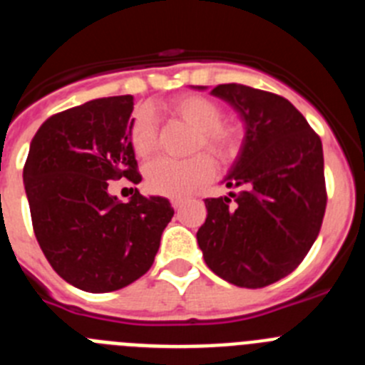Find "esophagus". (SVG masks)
<instances>
[{
    "label": "esophagus",
    "instance_id": "esophagus-1",
    "mask_svg": "<svg viewBox=\"0 0 365 365\" xmlns=\"http://www.w3.org/2000/svg\"><path fill=\"white\" fill-rule=\"evenodd\" d=\"M172 206L175 210H179L180 206H182V199H172Z\"/></svg>",
    "mask_w": 365,
    "mask_h": 365
}]
</instances>
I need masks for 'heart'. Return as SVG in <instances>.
<instances>
[{
    "label": "heart",
    "mask_w": 365,
    "mask_h": 365,
    "mask_svg": "<svg viewBox=\"0 0 365 365\" xmlns=\"http://www.w3.org/2000/svg\"><path fill=\"white\" fill-rule=\"evenodd\" d=\"M163 111L193 128L192 151L205 150L217 163H232L243 146V124L235 118H222L221 106L208 96L179 95L164 104ZM130 143L138 157H148L155 150L157 128L146 109H138L131 118ZM208 155L197 153L185 160L155 159L146 168V186L166 197H185L214 175V163Z\"/></svg>",
    "instance_id": "heart-1"
}]
</instances>
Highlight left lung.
Returning a JSON list of instances; mask_svg holds the SVG:
<instances>
[{"instance_id":"obj_1","label":"left lung","mask_w":365,"mask_h":365,"mask_svg":"<svg viewBox=\"0 0 365 365\" xmlns=\"http://www.w3.org/2000/svg\"><path fill=\"white\" fill-rule=\"evenodd\" d=\"M212 95L240 111L247 133L227 177L228 188L240 190L205 199L197 243L219 278L261 289L289 276L320 234L327 206L322 140L283 96L241 83H221Z\"/></svg>"}]
</instances>
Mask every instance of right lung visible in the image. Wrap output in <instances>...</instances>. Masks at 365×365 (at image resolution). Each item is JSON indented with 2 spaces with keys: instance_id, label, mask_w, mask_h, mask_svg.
I'll return each mask as SVG.
<instances>
[{
  "instance_id": "obj_1",
  "label": "right lung",
  "mask_w": 365,
  "mask_h": 365,
  "mask_svg": "<svg viewBox=\"0 0 365 365\" xmlns=\"http://www.w3.org/2000/svg\"><path fill=\"white\" fill-rule=\"evenodd\" d=\"M133 96L86 102L49 117L24 166L34 235L54 272L86 292H111L153 265L173 217L164 197L135 188L128 202L109 195V180L138 185L130 143Z\"/></svg>"
}]
</instances>
